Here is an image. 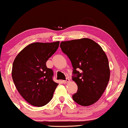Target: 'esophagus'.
I'll return each instance as SVG.
<instances>
[{
  "label": "esophagus",
  "mask_w": 128,
  "mask_h": 128,
  "mask_svg": "<svg viewBox=\"0 0 128 128\" xmlns=\"http://www.w3.org/2000/svg\"><path fill=\"white\" fill-rule=\"evenodd\" d=\"M69 82H70V80H69L68 78H66V80H62V83H64V84L68 83Z\"/></svg>",
  "instance_id": "obj_1"
}]
</instances>
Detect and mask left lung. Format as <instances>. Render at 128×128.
<instances>
[{
	"mask_svg": "<svg viewBox=\"0 0 128 128\" xmlns=\"http://www.w3.org/2000/svg\"><path fill=\"white\" fill-rule=\"evenodd\" d=\"M60 48L72 62V79L78 86L72 99L83 106L94 104L104 93L109 81L106 54L98 44L88 38L62 41Z\"/></svg>",
	"mask_w": 128,
	"mask_h": 128,
	"instance_id": "1",
	"label": "left lung"
}]
</instances>
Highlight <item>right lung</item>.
<instances>
[{
	"mask_svg": "<svg viewBox=\"0 0 128 128\" xmlns=\"http://www.w3.org/2000/svg\"><path fill=\"white\" fill-rule=\"evenodd\" d=\"M59 41L35 42L24 48L13 63L12 76L18 91L32 106H45L52 99L58 84L52 80L54 72L46 62L56 52Z\"/></svg>",
	"mask_w": 128,
	"mask_h": 128,
	"instance_id": "right-lung-1",
	"label": "right lung"
}]
</instances>
